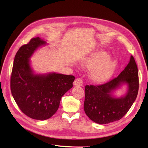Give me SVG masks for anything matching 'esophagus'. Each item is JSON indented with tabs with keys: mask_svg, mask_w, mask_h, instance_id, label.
I'll return each instance as SVG.
<instances>
[{
	"mask_svg": "<svg viewBox=\"0 0 148 148\" xmlns=\"http://www.w3.org/2000/svg\"><path fill=\"white\" fill-rule=\"evenodd\" d=\"M83 84V80L79 77L76 78V79L74 81V85L75 86H82Z\"/></svg>",
	"mask_w": 148,
	"mask_h": 148,
	"instance_id": "34e87169",
	"label": "esophagus"
}]
</instances>
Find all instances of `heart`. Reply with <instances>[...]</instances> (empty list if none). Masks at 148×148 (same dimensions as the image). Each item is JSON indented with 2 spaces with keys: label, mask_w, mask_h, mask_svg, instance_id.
<instances>
[{
  "label": "heart",
  "mask_w": 148,
  "mask_h": 148,
  "mask_svg": "<svg viewBox=\"0 0 148 148\" xmlns=\"http://www.w3.org/2000/svg\"><path fill=\"white\" fill-rule=\"evenodd\" d=\"M109 55L106 52L100 51L93 56L88 61V65L94 68L92 72L93 79L102 81L111 76L116 65L114 60L108 59Z\"/></svg>",
  "instance_id": "heart-1"
}]
</instances>
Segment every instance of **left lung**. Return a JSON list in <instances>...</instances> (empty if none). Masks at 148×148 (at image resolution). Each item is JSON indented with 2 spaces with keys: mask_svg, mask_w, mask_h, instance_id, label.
<instances>
[{
  "mask_svg": "<svg viewBox=\"0 0 148 148\" xmlns=\"http://www.w3.org/2000/svg\"><path fill=\"white\" fill-rule=\"evenodd\" d=\"M127 83L129 86L126 95L114 98L111 92ZM139 74L133 56L127 67L117 77L99 85H86L84 110L93 121L107 124L119 120L127 114L136 99L139 91Z\"/></svg>",
  "mask_w": 148,
  "mask_h": 148,
  "instance_id": "left-lung-1",
  "label": "left lung"
}]
</instances>
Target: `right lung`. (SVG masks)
I'll list each match as a JSON object with an SVG mask.
<instances>
[{
  "label": "right lung",
  "instance_id": "right-lung-1",
  "mask_svg": "<svg viewBox=\"0 0 148 148\" xmlns=\"http://www.w3.org/2000/svg\"><path fill=\"white\" fill-rule=\"evenodd\" d=\"M46 42L31 39L15 55L11 76V91L18 108L29 117L38 120L50 118L57 111L62 97L73 86L75 77L50 73L34 74L29 58L38 47Z\"/></svg>",
  "mask_w": 148,
  "mask_h": 148
}]
</instances>
